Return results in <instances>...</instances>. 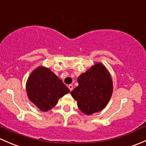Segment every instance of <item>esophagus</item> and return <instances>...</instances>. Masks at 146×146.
<instances>
[{
  "label": "esophagus",
  "mask_w": 146,
  "mask_h": 146,
  "mask_svg": "<svg viewBox=\"0 0 146 146\" xmlns=\"http://www.w3.org/2000/svg\"><path fill=\"white\" fill-rule=\"evenodd\" d=\"M68 88H69V90H70V91L73 90V85H68Z\"/></svg>",
  "instance_id": "34e87169"
}]
</instances>
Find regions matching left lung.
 <instances>
[{
	"instance_id": "obj_1",
	"label": "left lung",
	"mask_w": 146,
	"mask_h": 146,
	"mask_svg": "<svg viewBox=\"0 0 146 146\" xmlns=\"http://www.w3.org/2000/svg\"><path fill=\"white\" fill-rule=\"evenodd\" d=\"M78 86L71 92L78 107L84 114L101 111L110 100L113 91L111 78L106 68L97 64L78 78Z\"/></svg>"
}]
</instances>
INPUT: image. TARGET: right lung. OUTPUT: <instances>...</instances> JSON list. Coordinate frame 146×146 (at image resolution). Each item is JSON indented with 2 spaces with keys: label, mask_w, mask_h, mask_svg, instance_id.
Segmentation results:
<instances>
[{
  "label": "right lung",
  "mask_w": 146,
  "mask_h": 146,
  "mask_svg": "<svg viewBox=\"0 0 146 146\" xmlns=\"http://www.w3.org/2000/svg\"><path fill=\"white\" fill-rule=\"evenodd\" d=\"M26 90L28 98L43 111L52 109L58 100L70 90L48 68L39 67L28 78Z\"/></svg>",
  "instance_id": "1"
}]
</instances>
